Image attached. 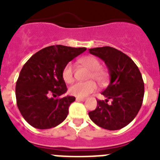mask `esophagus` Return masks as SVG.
I'll use <instances>...</instances> for the list:
<instances>
[{
	"label": "esophagus",
	"mask_w": 160,
	"mask_h": 160,
	"mask_svg": "<svg viewBox=\"0 0 160 160\" xmlns=\"http://www.w3.org/2000/svg\"><path fill=\"white\" fill-rule=\"evenodd\" d=\"M86 100L85 98H76V101H81V102H84Z\"/></svg>",
	"instance_id": "34e87169"
}]
</instances>
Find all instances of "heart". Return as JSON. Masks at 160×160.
Returning <instances> with one entry per match:
<instances>
[{"label":"heart","instance_id":"heart-1","mask_svg":"<svg viewBox=\"0 0 160 160\" xmlns=\"http://www.w3.org/2000/svg\"><path fill=\"white\" fill-rule=\"evenodd\" d=\"M80 63L91 71L88 74V80H95L100 84H105L107 80V73L101 68V62L93 56H85L80 59ZM62 76L66 83L70 84L74 80V69L72 62L65 65L62 72ZM97 89L96 83L92 80L87 82H78L70 87L69 92L77 98H84L88 96Z\"/></svg>","mask_w":160,"mask_h":160}]
</instances>
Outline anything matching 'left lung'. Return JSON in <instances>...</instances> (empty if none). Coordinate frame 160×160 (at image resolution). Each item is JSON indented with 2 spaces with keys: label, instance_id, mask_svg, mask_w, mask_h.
Segmentation results:
<instances>
[{
  "label": "left lung",
  "instance_id": "obj_1",
  "mask_svg": "<svg viewBox=\"0 0 160 160\" xmlns=\"http://www.w3.org/2000/svg\"><path fill=\"white\" fill-rule=\"evenodd\" d=\"M89 53L105 62L111 80L102 91L106 100H97L98 106L88 115L101 128L118 130L125 127L138 115L144 97L142 74L128 55L110 46L89 49ZM111 100L112 102L108 103Z\"/></svg>",
  "mask_w": 160,
  "mask_h": 160
}]
</instances>
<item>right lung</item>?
<instances>
[{"instance_id":"1","label":"right lung","mask_w":160,"mask_h":160,"mask_svg":"<svg viewBox=\"0 0 160 160\" xmlns=\"http://www.w3.org/2000/svg\"><path fill=\"white\" fill-rule=\"evenodd\" d=\"M85 50L52 45L38 51L24 64L16 82L15 94L20 113L30 125L48 129L67 118L76 98H60L68 90L62 72L66 64Z\"/></svg>"}]
</instances>
